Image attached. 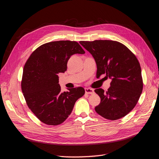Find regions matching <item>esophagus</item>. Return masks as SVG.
<instances>
[{"instance_id":"obj_1","label":"esophagus","mask_w":159,"mask_h":159,"mask_svg":"<svg viewBox=\"0 0 159 159\" xmlns=\"http://www.w3.org/2000/svg\"><path fill=\"white\" fill-rule=\"evenodd\" d=\"M85 90L86 94H92L94 93V90L90 89V88H85Z\"/></svg>"}]
</instances>
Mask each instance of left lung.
Returning <instances> with one entry per match:
<instances>
[{
    "label": "left lung",
    "mask_w": 159,
    "mask_h": 159,
    "mask_svg": "<svg viewBox=\"0 0 159 159\" xmlns=\"http://www.w3.org/2000/svg\"><path fill=\"white\" fill-rule=\"evenodd\" d=\"M81 45L94 57L96 76L105 74L111 79L108 91H94L101 98L96 112L114 120L126 116L135 107L143 89L141 65L135 55L126 46L117 41L99 40L81 41Z\"/></svg>",
    "instance_id": "obj_1"
}]
</instances>
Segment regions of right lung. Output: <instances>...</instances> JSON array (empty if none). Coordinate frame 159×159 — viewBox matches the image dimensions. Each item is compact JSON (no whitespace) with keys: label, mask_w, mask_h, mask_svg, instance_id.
<instances>
[{"label":"right lung","mask_w":159,"mask_h":159,"mask_svg":"<svg viewBox=\"0 0 159 159\" xmlns=\"http://www.w3.org/2000/svg\"><path fill=\"white\" fill-rule=\"evenodd\" d=\"M85 53L77 42H51L36 49L25 62L22 91L28 107L44 124L57 126L63 123L78 99L85 94L81 87L61 92L58 76L67 70L72 54Z\"/></svg>","instance_id":"add662e5"}]
</instances>
